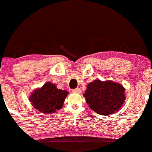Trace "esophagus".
I'll list each match as a JSON object with an SVG mask.
<instances>
[{"label": "esophagus", "mask_w": 152, "mask_h": 152, "mask_svg": "<svg viewBox=\"0 0 152 152\" xmlns=\"http://www.w3.org/2000/svg\"><path fill=\"white\" fill-rule=\"evenodd\" d=\"M72 92H73V93H75V94H80L81 91H80V89L79 88H77L73 89Z\"/></svg>", "instance_id": "esophagus-1"}]
</instances>
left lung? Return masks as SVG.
<instances>
[{"instance_id":"8db88e82","label":"left lung","mask_w":152,"mask_h":152,"mask_svg":"<svg viewBox=\"0 0 152 152\" xmlns=\"http://www.w3.org/2000/svg\"><path fill=\"white\" fill-rule=\"evenodd\" d=\"M125 89L113 81L96 80L88 85L83 96L89 107L100 115H109L119 110L124 102Z\"/></svg>"}]
</instances>
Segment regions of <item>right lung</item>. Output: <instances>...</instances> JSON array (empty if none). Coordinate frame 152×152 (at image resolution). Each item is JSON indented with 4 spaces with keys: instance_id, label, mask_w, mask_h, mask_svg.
<instances>
[{
    "instance_id": "add662e5",
    "label": "right lung",
    "mask_w": 152,
    "mask_h": 152,
    "mask_svg": "<svg viewBox=\"0 0 152 152\" xmlns=\"http://www.w3.org/2000/svg\"><path fill=\"white\" fill-rule=\"evenodd\" d=\"M68 94L66 91L58 89L55 84L46 83L41 88L34 91L30 101L42 113H52L61 108Z\"/></svg>"
}]
</instances>
